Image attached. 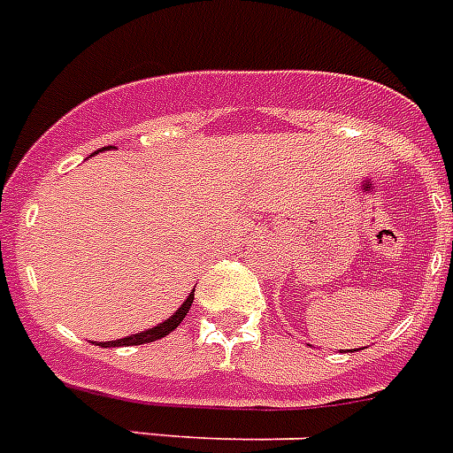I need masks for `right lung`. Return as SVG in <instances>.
Returning <instances> with one entry per match:
<instances>
[{"label": "right lung", "instance_id": "right-lung-1", "mask_svg": "<svg viewBox=\"0 0 453 453\" xmlns=\"http://www.w3.org/2000/svg\"><path fill=\"white\" fill-rule=\"evenodd\" d=\"M192 300H195V293H189L188 300H185L183 304H180V309L176 311V314L172 316V319H167L165 323H160L157 327H150V330L146 332H139V334H130V337L126 339H119V342H107V343H100L103 348H111V346H139V343H150V342H157V339L167 337L169 332H173L176 327L180 326V320L188 316L189 307H192Z\"/></svg>", "mask_w": 453, "mask_h": 453}]
</instances>
